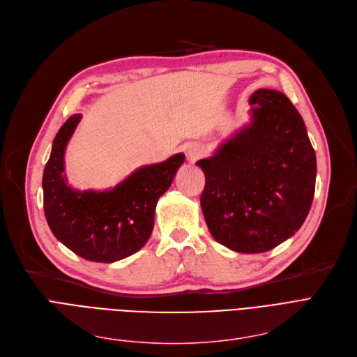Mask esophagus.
<instances>
[{"instance_id":"34e87169","label":"esophagus","mask_w":357,"mask_h":357,"mask_svg":"<svg viewBox=\"0 0 357 357\" xmlns=\"http://www.w3.org/2000/svg\"><path fill=\"white\" fill-rule=\"evenodd\" d=\"M203 155V146L200 144H190L188 146V157L190 161H196Z\"/></svg>"}]
</instances>
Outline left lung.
Masks as SVG:
<instances>
[{"instance_id":"8db88e82","label":"left lung","mask_w":357,"mask_h":357,"mask_svg":"<svg viewBox=\"0 0 357 357\" xmlns=\"http://www.w3.org/2000/svg\"><path fill=\"white\" fill-rule=\"evenodd\" d=\"M251 122L196 164L200 206L213 238L238 252H264L302 227L315 192L317 158L301 114L283 93L250 97Z\"/></svg>"}]
</instances>
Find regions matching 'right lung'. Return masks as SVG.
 Wrapping results in <instances>:
<instances>
[{
    "label": "right lung",
    "mask_w": 357,
    "mask_h": 357,
    "mask_svg": "<svg viewBox=\"0 0 357 357\" xmlns=\"http://www.w3.org/2000/svg\"><path fill=\"white\" fill-rule=\"evenodd\" d=\"M81 114H73L54 139L43 172V209L50 231L77 256L113 263L132 256L149 240L158 199L168 190L184 154L144 165L113 189L75 190L63 174V157Z\"/></svg>",
    "instance_id": "add662e5"
}]
</instances>
